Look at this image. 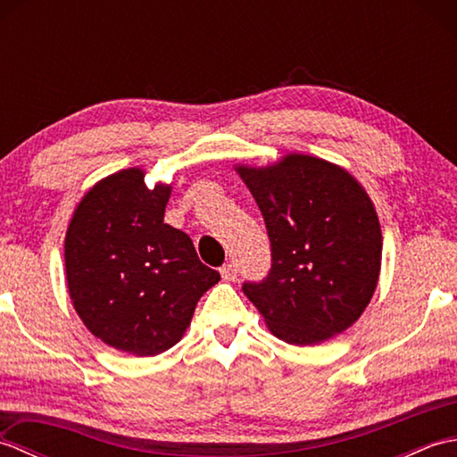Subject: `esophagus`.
Masks as SVG:
<instances>
[{"label":"esophagus","mask_w":457,"mask_h":457,"mask_svg":"<svg viewBox=\"0 0 457 457\" xmlns=\"http://www.w3.org/2000/svg\"><path fill=\"white\" fill-rule=\"evenodd\" d=\"M223 280H237V267L234 263H228L220 269Z\"/></svg>","instance_id":"esophagus-1"}]
</instances>
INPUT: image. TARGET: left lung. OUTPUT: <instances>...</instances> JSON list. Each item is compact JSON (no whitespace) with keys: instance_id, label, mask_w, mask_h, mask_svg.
Returning <instances> with one entry per match:
<instances>
[{"instance_id":"left-lung-1","label":"left lung","mask_w":457,"mask_h":457,"mask_svg":"<svg viewBox=\"0 0 457 457\" xmlns=\"http://www.w3.org/2000/svg\"><path fill=\"white\" fill-rule=\"evenodd\" d=\"M263 213L270 270L244 283L270 332L314 345L363 314L381 270L383 236L371 198L345 169L310 154L236 167Z\"/></svg>"}]
</instances>
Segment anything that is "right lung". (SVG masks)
Masks as SVG:
<instances>
[{
    "label": "right lung",
    "instance_id": "add662e5",
    "mask_svg": "<svg viewBox=\"0 0 457 457\" xmlns=\"http://www.w3.org/2000/svg\"><path fill=\"white\" fill-rule=\"evenodd\" d=\"M141 169L86 192L64 239L66 283L84 326L133 355L180 342L200 296L220 280L184 231L164 223L170 187H145Z\"/></svg>",
    "mask_w": 457,
    "mask_h": 457
}]
</instances>
